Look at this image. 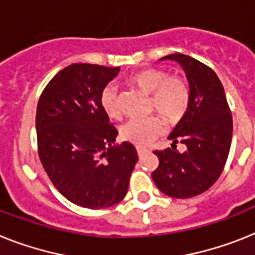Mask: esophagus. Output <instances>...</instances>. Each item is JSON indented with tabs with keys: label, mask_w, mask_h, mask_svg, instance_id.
I'll use <instances>...</instances> for the list:
<instances>
[{
	"label": "esophagus",
	"mask_w": 255,
	"mask_h": 255,
	"mask_svg": "<svg viewBox=\"0 0 255 255\" xmlns=\"http://www.w3.org/2000/svg\"><path fill=\"white\" fill-rule=\"evenodd\" d=\"M136 150H137V155L138 157H142V155H145V154L147 153V149H144V147H136Z\"/></svg>",
	"instance_id": "34e87169"
}]
</instances>
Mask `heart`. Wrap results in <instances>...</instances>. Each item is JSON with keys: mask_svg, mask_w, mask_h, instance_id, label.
Masks as SVG:
<instances>
[{"mask_svg": "<svg viewBox=\"0 0 255 255\" xmlns=\"http://www.w3.org/2000/svg\"><path fill=\"white\" fill-rule=\"evenodd\" d=\"M129 83L150 93V109L159 113L168 124H176L185 117L192 101L189 83L179 75H170L162 68H146L129 78ZM102 110L111 119L121 117V100L117 85L109 84L100 96ZM163 129L158 115L133 118L121 127V137L138 146L150 144Z\"/></svg>", "mask_w": 255, "mask_h": 255, "instance_id": "1", "label": "heart"}]
</instances>
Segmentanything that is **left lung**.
I'll return each instance as SVG.
<instances>
[{"label":"left lung","instance_id":"8db88e82","mask_svg":"<svg viewBox=\"0 0 255 255\" xmlns=\"http://www.w3.org/2000/svg\"><path fill=\"white\" fill-rule=\"evenodd\" d=\"M162 59L176 61L189 80L192 101L170 140L172 149L154 150L159 166L151 172L160 192L174 198H190L206 192L219 179L232 141V114L217 74L189 55L175 53ZM187 146L184 153L176 144Z\"/></svg>","mask_w":255,"mask_h":255}]
</instances>
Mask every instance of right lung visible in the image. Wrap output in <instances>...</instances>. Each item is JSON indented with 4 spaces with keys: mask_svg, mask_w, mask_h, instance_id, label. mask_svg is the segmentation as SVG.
I'll return each instance as SVG.
<instances>
[{
    "mask_svg": "<svg viewBox=\"0 0 255 255\" xmlns=\"http://www.w3.org/2000/svg\"><path fill=\"white\" fill-rule=\"evenodd\" d=\"M119 67L74 63L44 88L36 110L37 151L59 193L88 209L123 200L137 162L131 142L113 145L118 131L100 104Z\"/></svg>",
    "mask_w": 255,
    "mask_h": 255,
    "instance_id": "obj_1",
    "label": "right lung"
}]
</instances>
